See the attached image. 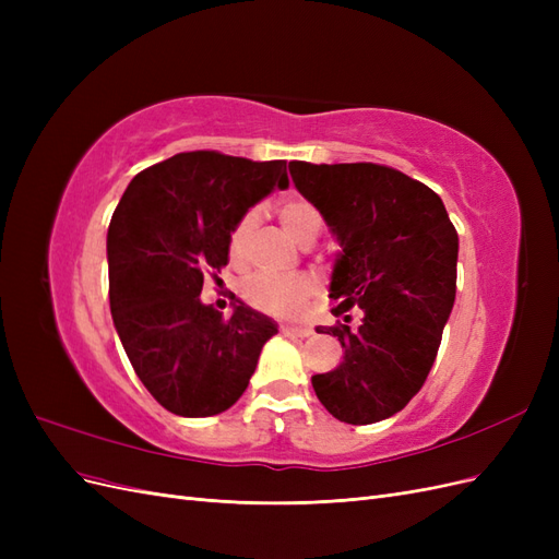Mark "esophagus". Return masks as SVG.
Instances as JSON below:
<instances>
[{
	"instance_id": "34e87169",
	"label": "esophagus",
	"mask_w": 559,
	"mask_h": 559,
	"mask_svg": "<svg viewBox=\"0 0 559 559\" xmlns=\"http://www.w3.org/2000/svg\"><path fill=\"white\" fill-rule=\"evenodd\" d=\"M280 329H282V333H284L286 337H308V335H312V329H310V326H298V324H282Z\"/></svg>"
}]
</instances>
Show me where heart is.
<instances>
[{"label":"heart","instance_id":"b5f03b06","mask_svg":"<svg viewBox=\"0 0 559 559\" xmlns=\"http://www.w3.org/2000/svg\"><path fill=\"white\" fill-rule=\"evenodd\" d=\"M280 222L286 233L300 245H312L317 235L324 228V216L308 200L292 198L280 205ZM259 226V210H247L238 224L230 230V253L235 259H242L249 247L253 230ZM314 289V282L308 275H267L259 273L245 280L242 296L270 314H296L302 302L310 298Z\"/></svg>","mask_w":559,"mask_h":559}]
</instances>
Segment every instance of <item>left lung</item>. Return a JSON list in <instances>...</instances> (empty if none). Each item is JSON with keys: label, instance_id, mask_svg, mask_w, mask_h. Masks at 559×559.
<instances>
[{"label": "left lung", "instance_id": "1", "mask_svg": "<svg viewBox=\"0 0 559 559\" xmlns=\"http://www.w3.org/2000/svg\"><path fill=\"white\" fill-rule=\"evenodd\" d=\"M289 173L335 235L333 314L343 361L312 376L321 405L347 425L403 411L425 384L454 306L460 238L429 186L376 163L312 165ZM360 321L350 326L348 310Z\"/></svg>", "mask_w": 559, "mask_h": 559}]
</instances>
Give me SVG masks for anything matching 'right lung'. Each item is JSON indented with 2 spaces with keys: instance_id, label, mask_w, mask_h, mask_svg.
Returning a JSON list of instances; mask_svg holds the SVG:
<instances>
[{
  "instance_id": "obj_1",
  "label": "right lung",
  "mask_w": 559,
  "mask_h": 559,
  "mask_svg": "<svg viewBox=\"0 0 559 559\" xmlns=\"http://www.w3.org/2000/svg\"><path fill=\"white\" fill-rule=\"evenodd\" d=\"M286 186V160L218 151L177 154L128 183L107 233L109 306L134 373L165 411L210 417L245 394L277 324L245 302L224 317L200 292L228 263L238 218Z\"/></svg>"
}]
</instances>
